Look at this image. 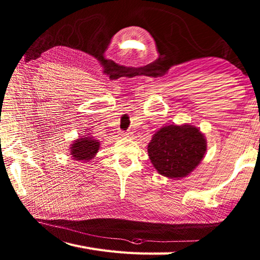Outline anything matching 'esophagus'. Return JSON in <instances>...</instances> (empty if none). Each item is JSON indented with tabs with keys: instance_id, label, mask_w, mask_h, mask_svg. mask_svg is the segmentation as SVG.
I'll use <instances>...</instances> for the list:
<instances>
[{
	"instance_id": "obj_1",
	"label": "esophagus",
	"mask_w": 260,
	"mask_h": 260,
	"mask_svg": "<svg viewBox=\"0 0 260 260\" xmlns=\"http://www.w3.org/2000/svg\"><path fill=\"white\" fill-rule=\"evenodd\" d=\"M132 136H133L132 132H123V133H121V137H124V139H131Z\"/></svg>"
}]
</instances>
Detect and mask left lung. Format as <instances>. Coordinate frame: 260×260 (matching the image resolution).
<instances>
[{
	"mask_svg": "<svg viewBox=\"0 0 260 260\" xmlns=\"http://www.w3.org/2000/svg\"><path fill=\"white\" fill-rule=\"evenodd\" d=\"M206 152V136L191 124L163 126L147 145L153 167L170 179L189 175L201 163Z\"/></svg>",
	"mask_w": 260,
	"mask_h": 260,
	"instance_id": "left-lung-1",
	"label": "left lung"
}]
</instances>
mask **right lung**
I'll list each match as a JSON object with an SVG mask.
<instances>
[{
	"instance_id": "1",
	"label": "right lung",
	"mask_w": 260,
	"mask_h": 260,
	"mask_svg": "<svg viewBox=\"0 0 260 260\" xmlns=\"http://www.w3.org/2000/svg\"><path fill=\"white\" fill-rule=\"evenodd\" d=\"M99 147H101V142L91 136L90 133L81 135L71 143L69 148L71 158L75 161L89 162L96 156Z\"/></svg>"
}]
</instances>
